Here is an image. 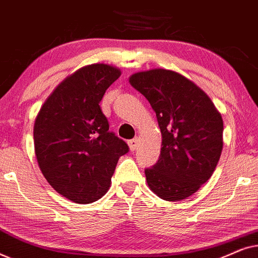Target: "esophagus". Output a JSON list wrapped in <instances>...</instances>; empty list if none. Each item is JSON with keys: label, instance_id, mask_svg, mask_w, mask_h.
I'll return each mask as SVG.
<instances>
[{"label": "esophagus", "instance_id": "34e87169", "mask_svg": "<svg viewBox=\"0 0 258 258\" xmlns=\"http://www.w3.org/2000/svg\"><path fill=\"white\" fill-rule=\"evenodd\" d=\"M128 144H129V148H130V150L132 151H135L136 149H137V147H139V139H133V140H130L129 142H128Z\"/></svg>", "mask_w": 258, "mask_h": 258}]
</instances>
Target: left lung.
I'll list each match as a JSON object with an SVG mask.
<instances>
[{"label": "left lung", "instance_id": "8db88e82", "mask_svg": "<svg viewBox=\"0 0 258 258\" xmlns=\"http://www.w3.org/2000/svg\"><path fill=\"white\" fill-rule=\"evenodd\" d=\"M129 83L149 101L162 134L160 160L146 169L148 186L165 201L194 195L211 177L221 157V112L200 87L172 70L135 73Z\"/></svg>", "mask_w": 258, "mask_h": 258}]
</instances>
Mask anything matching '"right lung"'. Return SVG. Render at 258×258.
Returning a JSON list of instances; mask_svg holds the SVG:
<instances>
[{"instance_id":"add662e5","label":"right lung","mask_w":258,"mask_h":258,"mask_svg":"<svg viewBox=\"0 0 258 258\" xmlns=\"http://www.w3.org/2000/svg\"><path fill=\"white\" fill-rule=\"evenodd\" d=\"M121 70L94 63L55 88L34 123L35 155L42 174L59 195L75 203L100 200L111 184L124 141L109 132L100 102Z\"/></svg>"}]
</instances>
